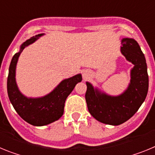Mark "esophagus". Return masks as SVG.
I'll return each mask as SVG.
<instances>
[{
    "instance_id": "1",
    "label": "esophagus",
    "mask_w": 155,
    "mask_h": 155,
    "mask_svg": "<svg viewBox=\"0 0 155 155\" xmlns=\"http://www.w3.org/2000/svg\"><path fill=\"white\" fill-rule=\"evenodd\" d=\"M83 77H84V79L87 78V75H86V74H83Z\"/></svg>"
}]
</instances>
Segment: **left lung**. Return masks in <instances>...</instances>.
Masks as SVG:
<instances>
[{
  "mask_svg": "<svg viewBox=\"0 0 155 155\" xmlns=\"http://www.w3.org/2000/svg\"><path fill=\"white\" fill-rule=\"evenodd\" d=\"M121 53L134 64L131 71L130 84L119 96L99 93L87 82L85 100L89 113L102 124L117 126L130 119L147 96L148 74L144 55L136 40L125 38L122 40Z\"/></svg>",
  "mask_w": 155,
  "mask_h": 155,
  "instance_id": "left-lung-1",
  "label": "left lung"
}]
</instances>
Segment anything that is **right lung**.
<instances>
[{
	"instance_id": "right-lung-1",
	"label": "right lung",
	"mask_w": 155,
	"mask_h": 155,
	"mask_svg": "<svg viewBox=\"0 0 155 155\" xmlns=\"http://www.w3.org/2000/svg\"><path fill=\"white\" fill-rule=\"evenodd\" d=\"M42 35L39 34L25 41L21 46L20 51L14 55L9 67L7 81L8 97L14 109L25 121L37 127L47 125L61 118L64 114L66 99L75 85L82 80L81 74L65 79L52 92L42 98H28L19 91L15 82L18 59L25 48L35 42Z\"/></svg>"
}]
</instances>
